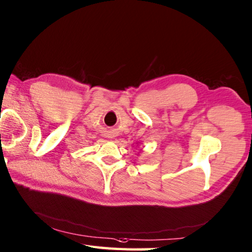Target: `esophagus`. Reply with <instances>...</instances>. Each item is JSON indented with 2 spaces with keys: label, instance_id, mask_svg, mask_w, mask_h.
<instances>
[{
  "label": "esophagus",
  "instance_id": "obj_1",
  "mask_svg": "<svg viewBox=\"0 0 252 252\" xmlns=\"http://www.w3.org/2000/svg\"><path fill=\"white\" fill-rule=\"evenodd\" d=\"M108 136H110V138H111V136H113V134L110 132V134H108Z\"/></svg>",
  "mask_w": 252,
  "mask_h": 252
}]
</instances>
